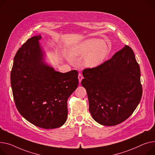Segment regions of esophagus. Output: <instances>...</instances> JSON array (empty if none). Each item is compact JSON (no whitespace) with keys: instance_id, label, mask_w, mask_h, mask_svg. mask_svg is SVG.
<instances>
[{"instance_id":"obj_1","label":"esophagus","mask_w":155,"mask_h":155,"mask_svg":"<svg viewBox=\"0 0 155 155\" xmlns=\"http://www.w3.org/2000/svg\"><path fill=\"white\" fill-rule=\"evenodd\" d=\"M78 80H79V82L80 83L81 82V80L83 79V76H82V75L81 74H78Z\"/></svg>"}]
</instances>
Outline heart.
<instances>
[{
  "label": "heart",
  "mask_w": 155,
  "mask_h": 155,
  "mask_svg": "<svg viewBox=\"0 0 155 155\" xmlns=\"http://www.w3.org/2000/svg\"><path fill=\"white\" fill-rule=\"evenodd\" d=\"M108 46L104 40L90 38L85 40L74 50L77 55L84 56V63L88 67L100 65L108 53Z\"/></svg>",
  "instance_id": "obj_1"
}]
</instances>
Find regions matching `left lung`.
Instances as JSON below:
<instances>
[{
	"mask_svg": "<svg viewBox=\"0 0 155 155\" xmlns=\"http://www.w3.org/2000/svg\"><path fill=\"white\" fill-rule=\"evenodd\" d=\"M81 85L87 90L89 110L97 122L115 126L128 118L142 97L140 68L128 45L100 65L85 68Z\"/></svg>",
	"mask_w": 155,
	"mask_h": 155,
	"instance_id": "left-lung-1",
	"label": "left lung"
}]
</instances>
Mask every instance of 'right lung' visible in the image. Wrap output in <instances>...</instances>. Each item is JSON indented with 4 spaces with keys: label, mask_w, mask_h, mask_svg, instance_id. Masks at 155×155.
<instances>
[{
    "label": "right lung",
    "mask_w": 155,
    "mask_h": 155,
    "mask_svg": "<svg viewBox=\"0 0 155 155\" xmlns=\"http://www.w3.org/2000/svg\"><path fill=\"white\" fill-rule=\"evenodd\" d=\"M40 39V35L31 37L18 50L10 81L20 115L38 127L53 129L67 120V100L78 87V71L60 73L46 65Z\"/></svg>",
    "instance_id": "obj_1"
}]
</instances>
